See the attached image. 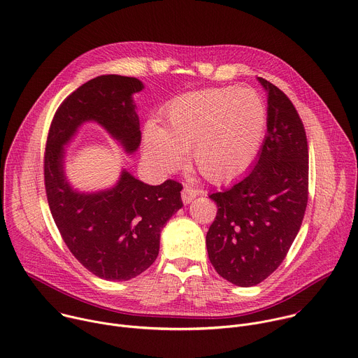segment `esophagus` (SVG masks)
I'll return each mask as SVG.
<instances>
[{
	"label": "esophagus",
	"mask_w": 358,
	"mask_h": 358,
	"mask_svg": "<svg viewBox=\"0 0 358 358\" xmlns=\"http://www.w3.org/2000/svg\"><path fill=\"white\" fill-rule=\"evenodd\" d=\"M195 196H196V191H195L194 188H191V187H188V185H185V187L182 188V191H181V199H182V202H184L185 205L189 203V202H192Z\"/></svg>",
	"instance_id": "esophagus-1"
}]
</instances>
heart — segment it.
I'll use <instances>...</instances> for the list:
<instances>
[{
    "label": "heart",
    "instance_id": "obj_1",
    "mask_svg": "<svg viewBox=\"0 0 358 358\" xmlns=\"http://www.w3.org/2000/svg\"><path fill=\"white\" fill-rule=\"evenodd\" d=\"M166 128L148 124L145 156L152 166L173 171L191 150L201 176L213 184L242 177L256 162L268 125V110L252 88L222 87L189 91L164 108Z\"/></svg>",
    "mask_w": 358,
    "mask_h": 358
}]
</instances>
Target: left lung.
<instances>
[{"instance_id":"obj_1","label":"left lung","mask_w":358,"mask_h":358,"mask_svg":"<svg viewBox=\"0 0 358 358\" xmlns=\"http://www.w3.org/2000/svg\"><path fill=\"white\" fill-rule=\"evenodd\" d=\"M267 92V136L249 174L209 198L217 213L206 233L216 273L237 287L273 274L299 231L308 203V142L289 98L257 77Z\"/></svg>"}]
</instances>
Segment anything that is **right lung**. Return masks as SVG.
<instances>
[{
    "label": "right lung",
    "instance_id": "1",
    "mask_svg": "<svg viewBox=\"0 0 358 358\" xmlns=\"http://www.w3.org/2000/svg\"><path fill=\"white\" fill-rule=\"evenodd\" d=\"M143 88L141 80L117 74L87 81L56 110L46 143L45 187L55 223L73 256L108 281H128L155 263L162 229L182 206V185H149L124 169L110 188L80 191L67 180L64 146L81 125L95 122L134 155L142 139L134 94Z\"/></svg>",
    "mask_w": 358,
    "mask_h": 358
}]
</instances>
